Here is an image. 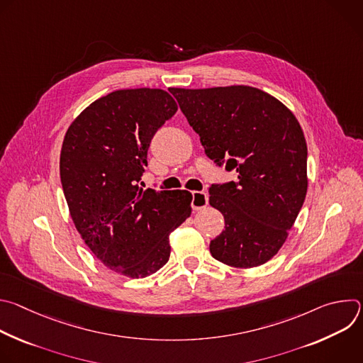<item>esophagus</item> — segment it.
<instances>
[{"label": "esophagus", "instance_id": "obj_1", "mask_svg": "<svg viewBox=\"0 0 363 363\" xmlns=\"http://www.w3.org/2000/svg\"><path fill=\"white\" fill-rule=\"evenodd\" d=\"M208 205V194L203 191H194L192 192V201H191V206L194 211H199L205 206Z\"/></svg>", "mask_w": 363, "mask_h": 363}]
</instances>
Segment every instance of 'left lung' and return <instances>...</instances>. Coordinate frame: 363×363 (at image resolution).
I'll return each instance as SVG.
<instances>
[{
    "mask_svg": "<svg viewBox=\"0 0 363 363\" xmlns=\"http://www.w3.org/2000/svg\"><path fill=\"white\" fill-rule=\"evenodd\" d=\"M206 157L237 172L210 188V205L225 220L211 241L216 260L251 269L273 258L307 192V145L296 116L280 100L251 86L171 87Z\"/></svg>",
    "mask_w": 363,
    "mask_h": 363,
    "instance_id": "8db88e82",
    "label": "left lung"
}]
</instances>
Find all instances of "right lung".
<instances>
[{
    "mask_svg": "<svg viewBox=\"0 0 363 363\" xmlns=\"http://www.w3.org/2000/svg\"><path fill=\"white\" fill-rule=\"evenodd\" d=\"M178 111L162 89H123L94 100L69 126L60 178L76 230L108 269L142 279L164 267L169 234L191 216L188 191L142 189L149 143Z\"/></svg>",
    "mask_w": 363,
    "mask_h": 363,
    "instance_id": "right-lung-1",
    "label": "right lung"
}]
</instances>
